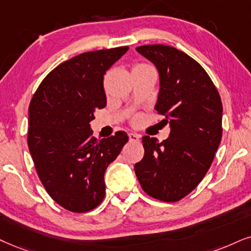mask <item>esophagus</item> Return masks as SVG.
Masks as SVG:
<instances>
[{"label": "esophagus", "mask_w": 251, "mask_h": 251, "mask_svg": "<svg viewBox=\"0 0 251 251\" xmlns=\"http://www.w3.org/2000/svg\"><path fill=\"white\" fill-rule=\"evenodd\" d=\"M128 138H129V141L138 142L139 140H140V135L136 134V133H129V134H128Z\"/></svg>", "instance_id": "obj_1"}]
</instances>
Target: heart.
Returning a JSON list of instances; mask_svg holds the SVG:
<instances>
[{"instance_id":"b5f03b06","label":"heart","mask_w":251,"mask_h":251,"mask_svg":"<svg viewBox=\"0 0 251 251\" xmlns=\"http://www.w3.org/2000/svg\"><path fill=\"white\" fill-rule=\"evenodd\" d=\"M136 66H144V65H136Z\"/></svg>"}]
</instances>
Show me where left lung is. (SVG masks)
Listing matches in <instances>:
<instances>
[{"instance_id": "8db88e82", "label": "left lung", "mask_w": 251, "mask_h": 251, "mask_svg": "<svg viewBox=\"0 0 251 251\" xmlns=\"http://www.w3.org/2000/svg\"><path fill=\"white\" fill-rule=\"evenodd\" d=\"M136 52L156 67L160 78L155 110L166 116L169 138L142 136L144 158L134 164L144 191L162 201H178L201 182L223 136V103L196 60L175 47L145 45Z\"/></svg>"}]
</instances>
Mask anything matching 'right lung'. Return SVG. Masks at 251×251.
I'll return each instance as SVG.
<instances>
[{
  "label": "right lung",
  "mask_w": 251,
  "mask_h": 251,
  "mask_svg": "<svg viewBox=\"0 0 251 251\" xmlns=\"http://www.w3.org/2000/svg\"><path fill=\"white\" fill-rule=\"evenodd\" d=\"M127 46L82 53L44 78L28 107L27 145L46 191L76 213L94 210L105 196L104 174L128 141L126 132L97 140L90 122L106 105L103 80Z\"/></svg>",
  "instance_id": "right-lung-1"
}]
</instances>
